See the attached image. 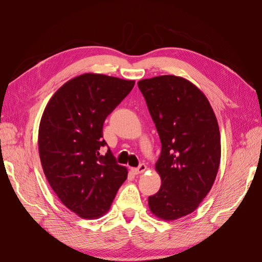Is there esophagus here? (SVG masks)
Here are the masks:
<instances>
[{
	"instance_id": "obj_1",
	"label": "esophagus",
	"mask_w": 262,
	"mask_h": 262,
	"mask_svg": "<svg viewBox=\"0 0 262 262\" xmlns=\"http://www.w3.org/2000/svg\"><path fill=\"white\" fill-rule=\"evenodd\" d=\"M132 172L136 173V175H139V173H143L146 170V165L145 164H140L139 167L136 168H131Z\"/></svg>"
}]
</instances>
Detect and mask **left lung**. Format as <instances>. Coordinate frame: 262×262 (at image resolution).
<instances>
[{"label":"left lung","instance_id":"1","mask_svg":"<svg viewBox=\"0 0 262 262\" xmlns=\"http://www.w3.org/2000/svg\"><path fill=\"white\" fill-rule=\"evenodd\" d=\"M162 143L155 165L162 186L148 196L155 216L192 213L207 196L221 161L216 117L205 95L186 78L161 75L138 83Z\"/></svg>","mask_w":262,"mask_h":262}]
</instances>
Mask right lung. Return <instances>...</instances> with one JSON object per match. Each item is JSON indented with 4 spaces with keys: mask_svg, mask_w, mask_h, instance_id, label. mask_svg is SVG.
<instances>
[{
    "mask_svg": "<svg viewBox=\"0 0 262 262\" xmlns=\"http://www.w3.org/2000/svg\"><path fill=\"white\" fill-rule=\"evenodd\" d=\"M134 81L85 73L54 93L41 117L39 156L50 187L68 209L83 219L109 210L128 176L102 139L108 115L126 97Z\"/></svg>",
    "mask_w": 262,
    "mask_h": 262,
    "instance_id": "1",
    "label": "right lung"
}]
</instances>
